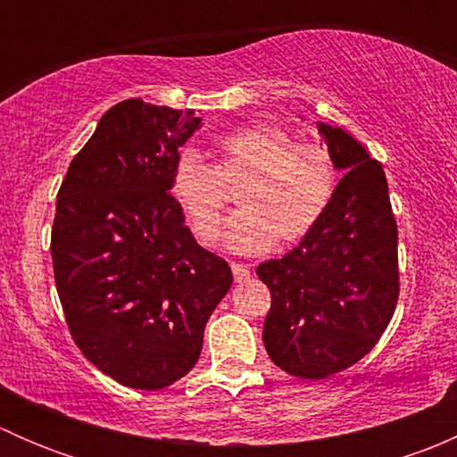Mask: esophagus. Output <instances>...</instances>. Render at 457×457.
<instances>
[{"mask_svg":"<svg viewBox=\"0 0 457 457\" xmlns=\"http://www.w3.org/2000/svg\"><path fill=\"white\" fill-rule=\"evenodd\" d=\"M232 274L237 283H245V280L252 276V271L245 262H232Z\"/></svg>","mask_w":457,"mask_h":457,"instance_id":"esophagus-1","label":"esophagus"}]
</instances>
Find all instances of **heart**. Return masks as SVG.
<instances>
[{
	"label": "heart",
	"mask_w": 457,
	"mask_h": 457,
	"mask_svg": "<svg viewBox=\"0 0 457 457\" xmlns=\"http://www.w3.org/2000/svg\"><path fill=\"white\" fill-rule=\"evenodd\" d=\"M214 165L196 152L174 159L168 190L201 243L219 238L228 190L237 187L241 210L228 220L225 241L241 254L267 252L278 237L298 241L320 223L336 192V165L329 150L314 141H294L271 123H252L216 137Z\"/></svg>",
	"instance_id": "1"
}]
</instances>
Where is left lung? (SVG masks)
<instances>
[{
	"label": "left lung",
	"mask_w": 457,
	"mask_h": 457,
	"mask_svg": "<svg viewBox=\"0 0 457 457\" xmlns=\"http://www.w3.org/2000/svg\"><path fill=\"white\" fill-rule=\"evenodd\" d=\"M318 132L345 177L301 245L256 270L271 294L262 327L267 353L307 380L334 376L370 353L400 294L398 225L385 170L340 128L318 123Z\"/></svg>",
	"instance_id": "left-lung-1"
}]
</instances>
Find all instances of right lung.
<instances>
[{
	"mask_svg": "<svg viewBox=\"0 0 457 457\" xmlns=\"http://www.w3.org/2000/svg\"><path fill=\"white\" fill-rule=\"evenodd\" d=\"M195 110L126 99L71 161L50 237L72 340L112 380L170 386L196 365L232 270L203 250L168 190Z\"/></svg>",
	"mask_w": 457,
	"mask_h": 457,
	"instance_id": "right-lung-1",
	"label": "right lung"
}]
</instances>
